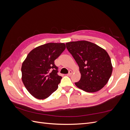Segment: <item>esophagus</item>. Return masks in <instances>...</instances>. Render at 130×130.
I'll return each instance as SVG.
<instances>
[{"label": "esophagus", "instance_id": "obj_1", "mask_svg": "<svg viewBox=\"0 0 130 130\" xmlns=\"http://www.w3.org/2000/svg\"><path fill=\"white\" fill-rule=\"evenodd\" d=\"M72 73H73V72L72 71V70H69V73H68V74H67V75H68V76L71 75L72 74Z\"/></svg>", "mask_w": 130, "mask_h": 130}]
</instances>
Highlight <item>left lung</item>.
<instances>
[{"mask_svg":"<svg viewBox=\"0 0 130 130\" xmlns=\"http://www.w3.org/2000/svg\"><path fill=\"white\" fill-rule=\"evenodd\" d=\"M66 44L79 67L81 78L75 83V85L89 93L103 88L111 77L113 69L106 51L86 41L70 42Z\"/></svg>","mask_w":130,"mask_h":130,"instance_id":"8db88e82","label":"left lung"}]
</instances>
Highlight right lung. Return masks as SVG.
<instances>
[{
  "label": "right lung",
  "instance_id": "add662e5",
  "mask_svg": "<svg viewBox=\"0 0 130 130\" xmlns=\"http://www.w3.org/2000/svg\"><path fill=\"white\" fill-rule=\"evenodd\" d=\"M66 49L64 43H49L34 49L22 66V81L31 95L38 99L49 97L58 88L62 77L54 61Z\"/></svg>",
  "mask_w": 130,
  "mask_h": 130
}]
</instances>
